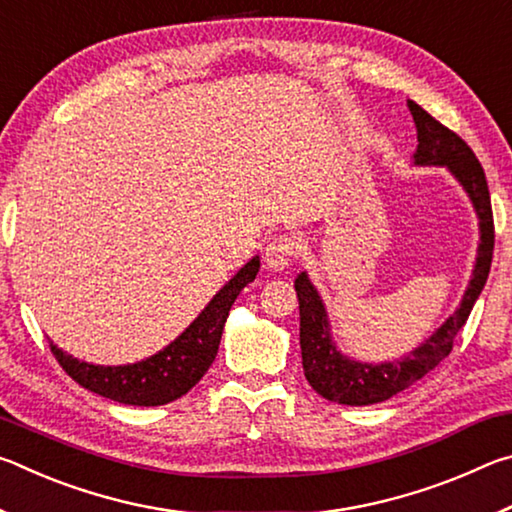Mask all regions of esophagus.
Returning a JSON list of instances; mask_svg holds the SVG:
<instances>
[{
	"label": "esophagus",
	"mask_w": 512,
	"mask_h": 512,
	"mask_svg": "<svg viewBox=\"0 0 512 512\" xmlns=\"http://www.w3.org/2000/svg\"><path fill=\"white\" fill-rule=\"evenodd\" d=\"M293 253H296V246L287 235L275 237L273 241H268V246L264 250V259L266 266L273 268V271H282L287 268L293 259Z\"/></svg>",
	"instance_id": "obj_1"
}]
</instances>
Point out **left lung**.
<instances>
[{"mask_svg":"<svg viewBox=\"0 0 512 512\" xmlns=\"http://www.w3.org/2000/svg\"><path fill=\"white\" fill-rule=\"evenodd\" d=\"M409 110L418 128V153L415 164H445V167L461 180L465 192L470 194L472 203L479 214L481 225V244L479 257H476L474 277L465 291L461 307L454 316L436 334L427 339V343L413 350L409 357L393 363H381V366H368V363H354L343 359L329 341L325 307L320 302L316 289L311 287L305 273L298 275L296 293L300 305V350H302V368L311 388L323 395L329 402H339L348 406H366L384 402L388 397L402 393L404 388L413 386L427 372L443 361L454 348L456 334L461 332L467 316L474 307L476 298L481 296L488 280L492 250H495V219H492V205L488 180L481 162L476 160L474 151L467 146L463 137L449 131L418 103L409 101Z\"/></svg>","mask_w":512,"mask_h":512,"instance_id":"8db88e82","label":"left lung"}]
</instances>
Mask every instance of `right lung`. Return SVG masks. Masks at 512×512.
I'll list each match as a JSON object with an SVG mask.
<instances>
[{
  "mask_svg": "<svg viewBox=\"0 0 512 512\" xmlns=\"http://www.w3.org/2000/svg\"><path fill=\"white\" fill-rule=\"evenodd\" d=\"M257 271L259 259L255 257L216 293L210 305L201 311V316L176 341L133 366H92V363L69 357L51 341L49 350L76 384L106 397V400L131 406L169 404L183 397L189 388H194L212 366L232 302L237 300L246 284L255 280Z\"/></svg>",
  "mask_w": 512,
  "mask_h": 512,
  "instance_id": "1",
  "label": "right lung"
}]
</instances>
